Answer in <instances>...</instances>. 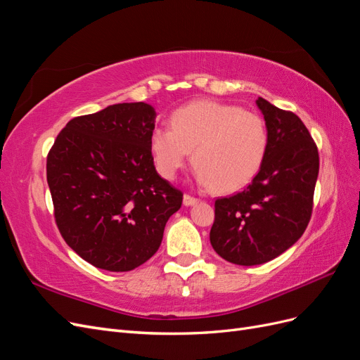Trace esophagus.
Wrapping results in <instances>:
<instances>
[{"label": "esophagus", "instance_id": "34e87169", "mask_svg": "<svg viewBox=\"0 0 360 360\" xmlns=\"http://www.w3.org/2000/svg\"><path fill=\"white\" fill-rule=\"evenodd\" d=\"M198 201H200V200L192 197V195L184 193V197H183V204H184V205H195Z\"/></svg>", "mask_w": 360, "mask_h": 360}]
</instances>
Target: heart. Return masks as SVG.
I'll return each instance as SVG.
<instances>
[{
  "instance_id": "obj_1",
  "label": "heart",
  "mask_w": 360,
  "mask_h": 360,
  "mask_svg": "<svg viewBox=\"0 0 360 360\" xmlns=\"http://www.w3.org/2000/svg\"><path fill=\"white\" fill-rule=\"evenodd\" d=\"M150 146L163 177L176 176L193 151L198 181L219 192H234L252 181L263 167L269 130L257 112L197 101L171 114L169 129L156 127Z\"/></svg>"
}]
</instances>
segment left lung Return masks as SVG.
<instances>
[{"mask_svg": "<svg viewBox=\"0 0 360 360\" xmlns=\"http://www.w3.org/2000/svg\"><path fill=\"white\" fill-rule=\"evenodd\" d=\"M257 105L269 130L264 163L242 192L214 201L210 230L217 255L238 266L267 263L299 240L311 221L320 168L302 120L263 97Z\"/></svg>", "mask_w": 360, "mask_h": 360, "instance_id": "1", "label": "left lung"}]
</instances>
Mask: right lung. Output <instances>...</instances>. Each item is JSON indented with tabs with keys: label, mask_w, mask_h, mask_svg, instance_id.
I'll return each mask as SVG.
<instances>
[{
	"label": "right lung",
	"mask_w": 360,
	"mask_h": 360,
	"mask_svg": "<svg viewBox=\"0 0 360 360\" xmlns=\"http://www.w3.org/2000/svg\"><path fill=\"white\" fill-rule=\"evenodd\" d=\"M155 110L117 103L75 117L46 159L61 237L97 269L129 271L156 254L183 192L162 179L151 155Z\"/></svg>",
	"instance_id": "1"
}]
</instances>
